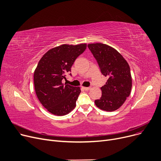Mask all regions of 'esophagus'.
I'll list each match as a JSON object with an SVG mask.
<instances>
[{
	"label": "esophagus",
	"mask_w": 161,
	"mask_h": 161,
	"mask_svg": "<svg viewBox=\"0 0 161 161\" xmlns=\"http://www.w3.org/2000/svg\"><path fill=\"white\" fill-rule=\"evenodd\" d=\"M84 90L85 91H89V90H90L91 89V87H82Z\"/></svg>",
	"instance_id": "esophagus-1"
}]
</instances>
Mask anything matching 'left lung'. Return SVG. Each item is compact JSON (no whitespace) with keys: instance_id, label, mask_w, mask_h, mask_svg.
I'll use <instances>...</instances> for the list:
<instances>
[{"instance_id":"obj_1","label":"left lung","mask_w":161,"mask_h":161,"mask_svg":"<svg viewBox=\"0 0 161 161\" xmlns=\"http://www.w3.org/2000/svg\"><path fill=\"white\" fill-rule=\"evenodd\" d=\"M102 73L108 79L101 87L102 96L95 100L96 106L103 110L113 112L119 108L130 94L132 78L130 66L123 57L106 44H88Z\"/></svg>"}]
</instances>
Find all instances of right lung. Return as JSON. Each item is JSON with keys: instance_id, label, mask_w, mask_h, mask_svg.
Wrapping results in <instances>:
<instances>
[{"instance_id": "right-lung-1", "label": "right lung", "mask_w": 161, "mask_h": 161, "mask_svg": "<svg viewBox=\"0 0 161 161\" xmlns=\"http://www.w3.org/2000/svg\"><path fill=\"white\" fill-rule=\"evenodd\" d=\"M86 47V44H63L49 49L40 60L34 73L35 89L40 103L50 113L62 116L75 107L80 88L64 84L62 80Z\"/></svg>"}]
</instances>
